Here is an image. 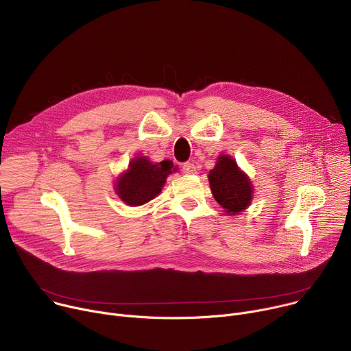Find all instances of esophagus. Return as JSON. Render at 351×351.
<instances>
[{"mask_svg": "<svg viewBox=\"0 0 351 351\" xmlns=\"http://www.w3.org/2000/svg\"><path fill=\"white\" fill-rule=\"evenodd\" d=\"M182 171L186 175H193V173H196V167L192 162H184L182 167Z\"/></svg>", "mask_w": 351, "mask_h": 351, "instance_id": "esophagus-1", "label": "esophagus"}]
</instances>
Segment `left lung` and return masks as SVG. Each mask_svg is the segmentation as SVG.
Listing matches in <instances>:
<instances>
[{
  "instance_id": "left-lung-1",
  "label": "left lung",
  "mask_w": 351,
  "mask_h": 351,
  "mask_svg": "<svg viewBox=\"0 0 351 351\" xmlns=\"http://www.w3.org/2000/svg\"><path fill=\"white\" fill-rule=\"evenodd\" d=\"M211 193L217 203L230 215L243 211L252 202L253 184L232 156L219 155L208 173Z\"/></svg>"
}]
</instances>
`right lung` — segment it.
<instances>
[{
    "label": "right lung",
    "instance_id": "add662e5",
    "mask_svg": "<svg viewBox=\"0 0 351 351\" xmlns=\"http://www.w3.org/2000/svg\"><path fill=\"white\" fill-rule=\"evenodd\" d=\"M172 171H178L172 161L152 164L147 156L133 158L129 169L116 182V193L127 206H143L161 193L162 186Z\"/></svg>",
    "mask_w": 351,
    "mask_h": 351
}]
</instances>
